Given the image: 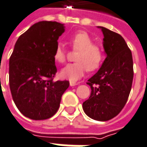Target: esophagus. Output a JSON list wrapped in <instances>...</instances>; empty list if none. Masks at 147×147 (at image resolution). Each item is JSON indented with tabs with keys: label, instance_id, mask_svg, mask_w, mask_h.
I'll return each mask as SVG.
<instances>
[{
	"label": "esophagus",
	"instance_id": "esophagus-1",
	"mask_svg": "<svg viewBox=\"0 0 147 147\" xmlns=\"http://www.w3.org/2000/svg\"><path fill=\"white\" fill-rule=\"evenodd\" d=\"M78 84V82H69V85H70L71 87H74V86H76Z\"/></svg>",
	"mask_w": 147,
	"mask_h": 147
}]
</instances>
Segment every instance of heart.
Listing matches in <instances>:
<instances>
[{
    "label": "heart",
    "instance_id": "obj_1",
    "mask_svg": "<svg viewBox=\"0 0 147 147\" xmlns=\"http://www.w3.org/2000/svg\"><path fill=\"white\" fill-rule=\"evenodd\" d=\"M73 48L78 50L75 55L76 62L67 65L60 71L62 78L76 82L85 73L98 69L103 60V51L101 48L93 44V40L87 32L79 31L69 37ZM54 59L58 63H65L66 51L62 45L58 44L54 51Z\"/></svg>",
    "mask_w": 147,
    "mask_h": 147
}]
</instances>
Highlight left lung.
<instances>
[{"instance_id": "1", "label": "left lung", "mask_w": 147, "mask_h": 147, "mask_svg": "<svg viewBox=\"0 0 147 147\" xmlns=\"http://www.w3.org/2000/svg\"><path fill=\"white\" fill-rule=\"evenodd\" d=\"M103 47L106 53L98 72L87 82L90 97L82 103L85 114L98 121H107L118 115L127 102L133 79L132 52L121 35L104 27Z\"/></svg>"}]
</instances>
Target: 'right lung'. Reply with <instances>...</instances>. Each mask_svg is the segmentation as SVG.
<instances>
[{"mask_svg":"<svg viewBox=\"0 0 147 147\" xmlns=\"http://www.w3.org/2000/svg\"><path fill=\"white\" fill-rule=\"evenodd\" d=\"M64 24L41 21L20 36L9 58V81L14 104L26 117L49 119L57 112L69 81H53L57 69L54 51Z\"/></svg>","mask_w":147,"mask_h":147,"instance_id":"obj_1","label":"right lung"}]
</instances>
